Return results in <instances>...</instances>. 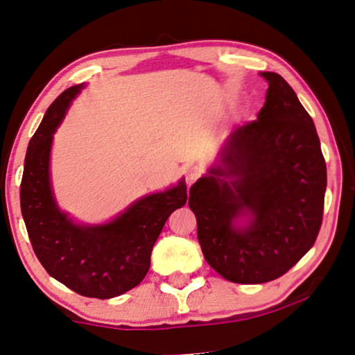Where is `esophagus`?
Masks as SVG:
<instances>
[{
	"instance_id": "34e87169",
	"label": "esophagus",
	"mask_w": 355,
	"mask_h": 355,
	"mask_svg": "<svg viewBox=\"0 0 355 355\" xmlns=\"http://www.w3.org/2000/svg\"><path fill=\"white\" fill-rule=\"evenodd\" d=\"M200 175H202V171H200V167H198V166H191V167H188L187 171H184V180H187V183L189 184V187H191V184Z\"/></svg>"
}]
</instances>
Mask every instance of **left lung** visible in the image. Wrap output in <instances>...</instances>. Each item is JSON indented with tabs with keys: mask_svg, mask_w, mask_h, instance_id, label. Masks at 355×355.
<instances>
[{
	"mask_svg": "<svg viewBox=\"0 0 355 355\" xmlns=\"http://www.w3.org/2000/svg\"><path fill=\"white\" fill-rule=\"evenodd\" d=\"M260 75L269 87L258 119L231 132L189 189L205 261L236 284L284 276L314 245L324 215L327 166L313 118L282 76Z\"/></svg>",
	"mask_w": 355,
	"mask_h": 355,
	"instance_id": "obj_1",
	"label": "left lung"
}]
</instances>
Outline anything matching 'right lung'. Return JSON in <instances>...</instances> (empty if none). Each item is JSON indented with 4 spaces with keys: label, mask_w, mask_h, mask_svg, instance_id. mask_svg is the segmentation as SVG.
Segmentation results:
<instances>
[{
    "label": "right lung",
    "mask_w": 355,
    "mask_h": 355,
    "mask_svg": "<svg viewBox=\"0 0 355 355\" xmlns=\"http://www.w3.org/2000/svg\"><path fill=\"white\" fill-rule=\"evenodd\" d=\"M83 84L63 91L47 108L31 137L20 183V209L31 247L49 276L73 292L107 300L139 285L150 269L155 242L168 215L187 204V184L180 180L167 191L150 194L113 221L76 225L57 207L51 188L52 137Z\"/></svg>",
    "instance_id": "1"
}]
</instances>
